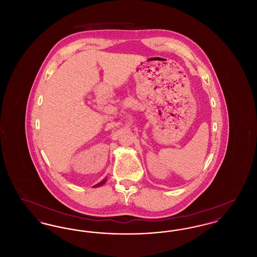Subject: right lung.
Here are the masks:
<instances>
[{"instance_id": "obj_1", "label": "right lung", "mask_w": 257, "mask_h": 257, "mask_svg": "<svg viewBox=\"0 0 257 257\" xmlns=\"http://www.w3.org/2000/svg\"><path fill=\"white\" fill-rule=\"evenodd\" d=\"M106 181H107V179H106V177H105V178H104V179H103L102 181H100L99 183L96 184V185H94V186H93V188H97V187H100V186H102L103 184L106 183Z\"/></svg>"}]
</instances>
